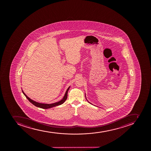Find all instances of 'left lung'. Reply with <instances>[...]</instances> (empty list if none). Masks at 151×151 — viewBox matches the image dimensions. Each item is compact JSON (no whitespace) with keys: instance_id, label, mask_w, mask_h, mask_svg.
Returning a JSON list of instances; mask_svg holds the SVG:
<instances>
[{"instance_id":"1","label":"left lung","mask_w":151,"mask_h":151,"mask_svg":"<svg viewBox=\"0 0 151 151\" xmlns=\"http://www.w3.org/2000/svg\"><path fill=\"white\" fill-rule=\"evenodd\" d=\"M88 102H89V103H90L89 102V101H88ZM90 103V104H91V103Z\"/></svg>"}]
</instances>
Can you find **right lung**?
<instances>
[{"label":"right lung","mask_w":151,"mask_h":151,"mask_svg":"<svg viewBox=\"0 0 151 151\" xmlns=\"http://www.w3.org/2000/svg\"><path fill=\"white\" fill-rule=\"evenodd\" d=\"M70 86L67 89V91L65 92V94L64 96L63 97V99L61 100L58 102H55V103H52V104H43V103H39L35 101L34 100H32L31 99L28 98V96H27V95H25V93L24 92V91L22 90V92L24 93V95L25 96V97L32 104H33L34 105H35L36 107L44 109H47L51 108L52 107H55L57 106L60 105L63 103H64L66 99H67L68 97V90L70 89Z\"/></svg>","instance_id":"obj_1"}]
</instances>
